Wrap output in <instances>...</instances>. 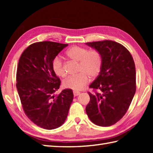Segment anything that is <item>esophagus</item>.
I'll return each mask as SVG.
<instances>
[{"label": "esophagus", "instance_id": "1", "mask_svg": "<svg viewBox=\"0 0 153 153\" xmlns=\"http://www.w3.org/2000/svg\"><path fill=\"white\" fill-rule=\"evenodd\" d=\"M73 93H74V95L75 97L78 96L79 95H80V93H79V92H77V91H74Z\"/></svg>", "mask_w": 153, "mask_h": 153}]
</instances>
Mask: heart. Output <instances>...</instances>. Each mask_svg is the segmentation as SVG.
<instances>
[{
  "label": "heart",
  "mask_w": 153,
  "mask_h": 153,
  "mask_svg": "<svg viewBox=\"0 0 153 153\" xmlns=\"http://www.w3.org/2000/svg\"><path fill=\"white\" fill-rule=\"evenodd\" d=\"M66 55L70 59L79 62L77 72L79 74L68 77L63 83L65 88L79 91L89 82V77L95 78L99 76L102 64V55L99 51L88 50L85 47L74 46L67 51ZM52 68L56 76L60 77L66 76L64 64L59 57L54 58Z\"/></svg>",
  "instance_id": "b5f03b06"
}]
</instances>
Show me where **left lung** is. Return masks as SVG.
I'll use <instances>...</instances> for the list:
<instances>
[{
    "label": "left lung",
    "instance_id": "obj_1",
    "mask_svg": "<svg viewBox=\"0 0 153 153\" xmlns=\"http://www.w3.org/2000/svg\"><path fill=\"white\" fill-rule=\"evenodd\" d=\"M87 45L102 55L101 70L89 85L90 101L86 113L93 123L108 127L128 111L136 91V72L131 54L122 45L110 40L89 42Z\"/></svg>",
    "mask_w": 153,
    "mask_h": 153
}]
</instances>
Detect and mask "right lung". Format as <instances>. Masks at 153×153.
<instances>
[{
    "mask_svg": "<svg viewBox=\"0 0 153 153\" xmlns=\"http://www.w3.org/2000/svg\"><path fill=\"white\" fill-rule=\"evenodd\" d=\"M68 45L37 42L25 48L18 62L16 87L23 110L31 121L45 129L63 124L73 100V91L70 89L54 95L59 89L60 79L54 72L52 62Z\"/></svg>",
    "mask_w": 153,
    "mask_h": 153,
    "instance_id": "add662e5",
    "label": "right lung"
}]
</instances>
